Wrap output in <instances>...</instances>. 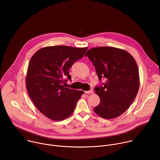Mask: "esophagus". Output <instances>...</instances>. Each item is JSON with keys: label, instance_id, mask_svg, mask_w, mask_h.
Wrapping results in <instances>:
<instances>
[{"label": "esophagus", "instance_id": "1", "mask_svg": "<svg viewBox=\"0 0 160 160\" xmlns=\"http://www.w3.org/2000/svg\"><path fill=\"white\" fill-rule=\"evenodd\" d=\"M84 93H85L86 94H92V93H93V90H89V91H86V92H84Z\"/></svg>", "mask_w": 160, "mask_h": 160}]
</instances>
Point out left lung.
I'll use <instances>...</instances> for the list:
<instances>
[{
  "label": "left lung",
  "instance_id": "obj_1",
  "mask_svg": "<svg viewBox=\"0 0 160 160\" xmlns=\"http://www.w3.org/2000/svg\"><path fill=\"white\" fill-rule=\"evenodd\" d=\"M93 63L98 79H105L103 86L95 87L100 99L94 108L97 114L113 119L125 112L135 100L140 86L138 69L128 52L114 47H98L86 55Z\"/></svg>",
  "mask_w": 160,
  "mask_h": 160
}]
</instances>
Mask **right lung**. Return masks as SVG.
<instances>
[{"instance_id":"add662e5","label":"right lung","mask_w":160,"mask_h":160,"mask_svg":"<svg viewBox=\"0 0 160 160\" xmlns=\"http://www.w3.org/2000/svg\"><path fill=\"white\" fill-rule=\"evenodd\" d=\"M88 48L48 46L32 57L26 76L28 94L37 109L53 121L72 114L83 91L69 89L63 83L71 79L68 70L82 58Z\"/></svg>"}]
</instances>
